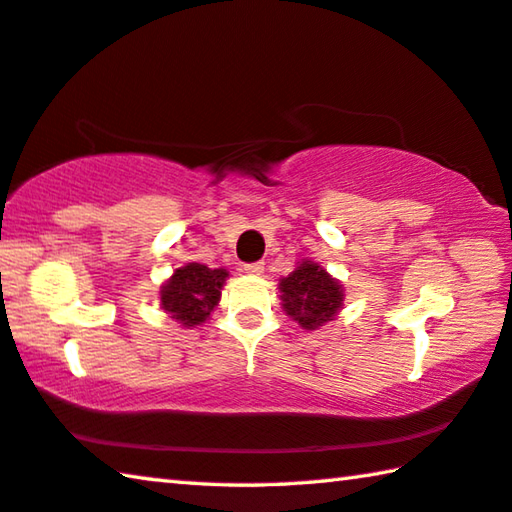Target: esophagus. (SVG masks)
Wrapping results in <instances>:
<instances>
[{
    "mask_svg": "<svg viewBox=\"0 0 512 512\" xmlns=\"http://www.w3.org/2000/svg\"><path fill=\"white\" fill-rule=\"evenodd\" d=\"M244 273H248V275H262V273H264V264H262V262L246 264V266H244Z\"/></svg>",
    "mask_w": 512,
    "mask_h": 512,
    "instance_id": "obj_1",
    "label": "esophagus"
}]
</instances>
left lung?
<instances>
[{"instance_id": "left-lung-1", "label": "left lung", "mask_w": 512, "mask_h": 512, "mask_svg": "<svg viewBox=\"0 0 512 512\" xmlns=\"http://www.w3.org/2000/svg\"><path fill=\"white\" fill-rule=\"evenodd\" d=\"M282 309L302 329H318L334 320L343 307V284L316 262H298L296 271L280 280Z\"/></svg>"}]
</instances>
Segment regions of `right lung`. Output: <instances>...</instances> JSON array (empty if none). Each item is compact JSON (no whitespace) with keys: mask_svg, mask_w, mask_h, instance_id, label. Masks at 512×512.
Returning <instances> with one entry per match:
<instances>
[{"mask_svg":"<svg viewBox=\"0 0 512 512\" xmlns=\"http://www.w3.org/2000/svg\"><path fill=\"white\" fill-rule=\"evenodd\" d=\"M225 277H228L225 268H207L198 262L176 268L160 287L162 309L185 327L205 323L219 305Z\"/></svg>","mask_w":512,"mask_h":512,"instance_id":"right-lung-1","label":"right lung"}]
</instances>
